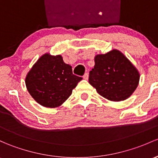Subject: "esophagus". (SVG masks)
Returning <instances> with one entry per match:
<instances>
[{
	"mask_svg": "<svg viewBox=\"0 0 158 158\" xmlns=\"http://www.w3.org/2000/svg\"><path fill=\"white\" fill-rule=\"evenodd\" d=\"M83 77H84V78L85 80H87L88 77H89V74H88L87 72L85 73V74H84V76H83Z\"/></svg>",
	"mask_w": 158,
	"mask_h": 158,
	"instance_id": "34e87169",
	"label": "esophagus"
}]
</instances>
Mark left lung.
<instances>
[{"instance_id":"8db88e82","label":"left lung","mask_w":158,"mask_h":158,"mask_svg":"<svg viewBox=\"0 0 158 158\" xmlns=\"http://www.w3.org/2000/svg\"><path fill=\"white\" fill-rule=\"evenodd\" d=\"M139 74L128 59L117 50L97 55L89 72V83L106 99H127L138 86Z\"/></svg>"}]
</instances>
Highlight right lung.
Masks as SVG:
<instances>
[{"label": "right lung", "instance_id": "add662e5", "mask_svg": "<svg viewBox=\"0 0 158 158\" xmlns=\"http://www.w3.org/2000/svg\"><path fill=\"white\" fill-rule=\"evenodd\" d=\"M82 77L74 75L72 66L60 55L44 54L33 65L25 78L30 95L41 106L56 108L62 105Z\"/></svg>", "mask_w": 158, "mask_h": 158}]
</instances>
